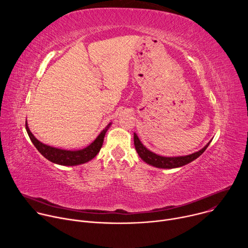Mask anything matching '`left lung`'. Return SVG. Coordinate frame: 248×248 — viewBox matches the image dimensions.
<instances>
[{
    "label": "left lung",
    "instance_id": "obj_1",
    "mask_svg": "<svg viewBox=\"0 0 248 248\" xmlns=\"http://www.w3.org/2000/svg\"><path fill=\"white\" fill-rule=\"evenodd\" d=\"M133 142H134L136 152L138 153L139 157L145 163L155 168L174 169V168H180L185 165H187L190 162L197 159L206 150L211 141H209V142L202 149H200L197 152H194L192 154L186 155V156H176V157H166V156L164 157L150 151L142 144V142H141L136 133H133Z\"/></svg>",
    "mask_w": 248,
    "mask_h": 248
}]
</instances>
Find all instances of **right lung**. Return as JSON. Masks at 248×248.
Returning <instances> with one entry per match:
<instances>
[{
  "instance_id": "right-lung-1",
  "label": "right lung",
  "mask_w": 248,
  "mask_h": 248,
  "mask_svg": "<svg viewBox=\"0 0 248 248\" xmlns=\"http://www.w3.org/2000/svg\"><path fill=\"white\" fill-rule=\"evenodd\" d=\"M112 123H110L107 126H106L100 134L96 137V139L93 141L91 144H89L87 147L79 150H65L61 148H56L47 144L42 143L36 137H35L32 132L30 131L28 127L27 121L25 123L26 131L28 133V136L34 146L36 149L50 162L62 166H78L84 163L89 162L92 160L100 151L106 132L111 126Z\"/></svg>"
}]
</instances>
